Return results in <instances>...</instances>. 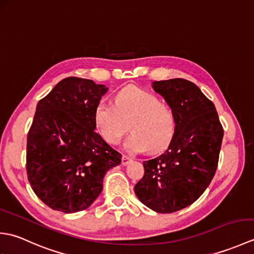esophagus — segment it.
I'll list each match as a JSON object with an SVG mask.
<instances>
[{
  "label": "esophagus",
  "mask_w": 254,
  "mask_h": 254,
  "mask_svg": "<svg viewBox=\"0 0 254 254\" xmlns=\"http://www.w3.org/2000/svg\"><path fill=\"white\" fill-rule=\"evenodd\" d=\"M131 160H132V159H131L130 157H128V156L123 155V156H122V159H121V163H122V165L126 166V165H127L128 163H130Z\"/></svg>",
  "instance_id": "1"
}]
</instances>
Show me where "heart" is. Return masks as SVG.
I'll return each instance as SVG.
<instances>
[{"label":"heart","instance_id":"b5f03b06","mask_svg":"<svg viewBox=\"0 0 254 254\" xmlns=\"http://www.w3.org/2000/svg\"><path fill=\"white\" fill-rule=\"evenodd\" d=\"M96 131L109 144H117L127 133L130 123L132 134L126 147L134 153H157L166 148L175 135L176 112L156 95L137 87L121 89L113 105L100 100L94 109Z\"/></svg>","mask_w":254,"mask_h":254}]
</instances>
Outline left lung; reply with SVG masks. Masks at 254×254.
I'll use <instances>...</instances> for the list:
<instances>
[{
	"label": "left lung",
	"mask_w": 254,
	"mask_h": 254,
	"mask_svg": "<svg viewBox=\"0 0 254 254\" xmlns=\"http://www.w3.org/2000/svg\"><path fill=\"white\" fill-rule=\"evenodd\" d=\"M153 88L176 112L177 127L168 148L144 161L136 196L157 213H174L194 203L217 169L224 128L214 104L183 78L159 80Z\"/></svg>",
	"instance_id": "left-lung-1"
}]
</instances>
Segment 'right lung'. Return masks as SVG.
I'll list each match as a JSON object with an SVG mask.
<instances>
[{"mask_svg": "<svg viewBox=\"0 0 254 254\" xmlns=\"http://www.w3.org/2000/svg\"><path fill=\"white\" fill-rule=\"evenodd\" d=\"M107 90L72 76L38 102L26 169L36 195L52 209L69 214L89 207L106 172L121 163V154L95 132L94 109Z\"/></svg>", "mask_w": 254, "mask_h": 254, "instance_id": "obj_1", "label": "right lung"}]
</instances>
